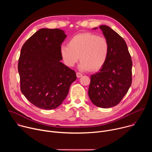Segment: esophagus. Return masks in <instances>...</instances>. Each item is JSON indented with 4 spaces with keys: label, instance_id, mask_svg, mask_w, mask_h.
<instances>
[{
    "label": "esophagus",
    "instance_id": "obj_1",
    "mask_svg": "<svg viewBox=\"0 0 152 152\" xmlns=\"http://www.w3.org/2000/svg\"><path fill=\"white\" fill-rule=\"evenodd\" d=\"M82 76V73H79V72H77V73H76V76H77V77H80Z\"/></svg>",
    "mask_w": 152,
    "mask_h": 152
}]
</instances>
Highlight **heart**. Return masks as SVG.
<instances>
[{
	"label": "heart",
	"mask_w": 152,
	"mask_h": 152,
	"mask_svg": "<svg viewBox=\"0 0 152 152\" xmlns=\"http://www.w3.org/2000/svg\"><path fill=\"white\" fill-rule=\"evenodd\" d=\"M59 52L64 64L67 67H73L80 58V70L96 72L101 69L106 62L110 53V44L103 36L90 32L80 33L72 37L68 45H62Z\"/></svg>",
	"instance_id": "obj_1"
}]
</instances>
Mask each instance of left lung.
<instances>
[{"label":"left lung","instance_id":"8db88e82","mask_svg":"<svg viewBox=\"0 0 152 152\" xmlns=\"http://www.w3.org/2000/svg\"><path fill=\"white\" fill-rule=\"evenodd\" d=\"M99 28L109 42L110 53L104 66L91 76L88 96L96 106L107 108L118 104L127 93L132 83V61L120 35L107 26Z\"/></svg>","mask_w":152,"mask_h":152}]
</instances>
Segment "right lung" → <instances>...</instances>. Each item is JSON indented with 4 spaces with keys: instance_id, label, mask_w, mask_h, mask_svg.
Instances as JSON below:
<instances>
[{
    "instance_id": "1",
    "label": "right lung",
    "mask_w": 152,
    "mask_h": 152,
    "mask_svg": "<svg viewBox=\"0 0 152 152\" xmlns=\"http://www.w3.org/2000/svg\"><path fill=\"white\" fill-rule=\"evenodd\" d=\"M66 37L59 29L42 28L21 48L18 63L20 90L40 109L58 107L76 79L75 72L61 62L60 47Z\"/></svg>"
}]
</instances>
